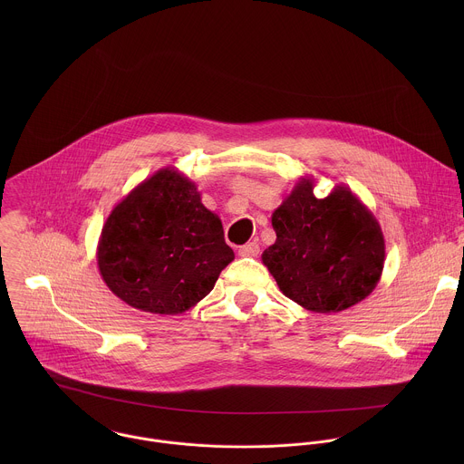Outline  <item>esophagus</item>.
<instances>
[{
	"label": "esophagus",
	"instance_id": "34e87169",
	"mask_svg": "<svg viewBox=\"0 0 464 464\" xmlns=\"http://www.w3.org/2000/svg\"><path fill=\"white\" fill-rule=\"evenodd\" d=\"M261 254V248L257 243H246L239 246V256L241 257H257Z\"/></svg>",
	"mask_w": 464,
	"mask_h": 464
}]
</instances>
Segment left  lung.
<instances>
[{"instance_id":"obj_1","label":"left lung","mask_w":464,"mask_h":464,"mask_svg":"<svg viewBox=\"0 0 464 464\" xmlns=\"http://www.w3.org/2000/svg\"><path fill=\"white\" fill-rule=\"evenodd\" d=\"M275 245L263 263L280 291L314 313L344 311L366 298L384 267V237L372 212L346 188L327 198L298 182L271 218Z\"/></svg>"}]
</instances>
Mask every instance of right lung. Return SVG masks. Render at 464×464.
<instances>
[{
  "instance_id": "right-lung-1",
  "label": "right lung",
  "mask_w": 464,
  "mask_h": 464,
  "mask_svg": "<svg viewBox=\"0 0 464 464\" xmlns=\"http://www.w3.org/2000/svg\"><path fill=\"white\" fill-rule=\"evenodd\" d=\"M234 252L186 177L162 169L109 216L98 248L103 280L123 302L179 314L205 298Z\"/></svg>"
}]
</instances>
